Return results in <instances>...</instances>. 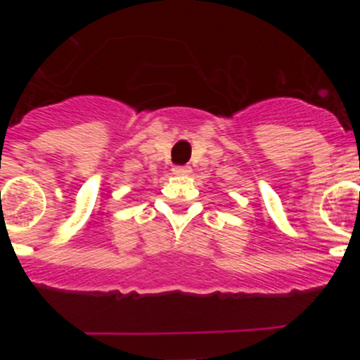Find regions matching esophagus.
Listing matches in <instances>:
<instances>
[{"instance_id":"esophagus-1","label":"esophagus","mask_w":360,"mask_h":360,"mask_svg":"<svg viewBox=\"0 0 360 360\" xmlns=\"http://www.w3.org/2000/svg\"><path fill=\"white\" fill-rule=\"evenodd\" d=\"M189 173H191L189 165H174L173 167V174H176V176H186V174Z\"/></svg>"}]
</instances>
